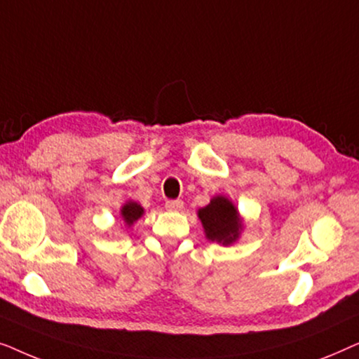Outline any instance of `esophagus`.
Masks as SVG:
<instances>
[{"instance_id":"34e87169","label":"esophagus","mask_w":359,"mask_h":359,"mask_svg":"<svg viewBox=\"0 0 359 359\" xmlns=\"http://www.w3.org/2000/svg\"><path fill=\"white\" fill-rule=\"evenodd\" d=\"M165 208L168 210H181V209H183V201H181V199H168L165 203Z\"/></svg>"}]
</instances>
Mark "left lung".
<instances>
[{"mask_svg":"<svg viewBox=\"0 0 359 359\" xmlns=\"http://www.w3.org/2000/svg\"><path fill=\"white\" fill-rule=\"evenodd\" d=\"M199 219L209 240L222 245L235 242L242 229L235 205L224 196H215L205 208L199 209Z\"/></svg>","mask_w":359,"mask_h":359,"instance_id":"obj_1","label":"left lung"}]
</instances>
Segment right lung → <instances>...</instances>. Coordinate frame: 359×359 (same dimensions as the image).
Masks as SVG:
<instances>
[{"mask_svg":"<svg viewBox=\"0 0 359 359\" xmlns=\"http://www.w3.org/2000/svg\"><path fill=\"white\" fill-rule=\"evenodd\" d=\"M121 214H122V217H124V222L127 225H132L137 219L140 217L142 214H144V209H142L137 203H132L130 201V203H127L124 208H122Z\"/></svg>","mask_w":359,"mask_h":359,"instance_id":"add662e5","label":"right lung"}]
</instances>
